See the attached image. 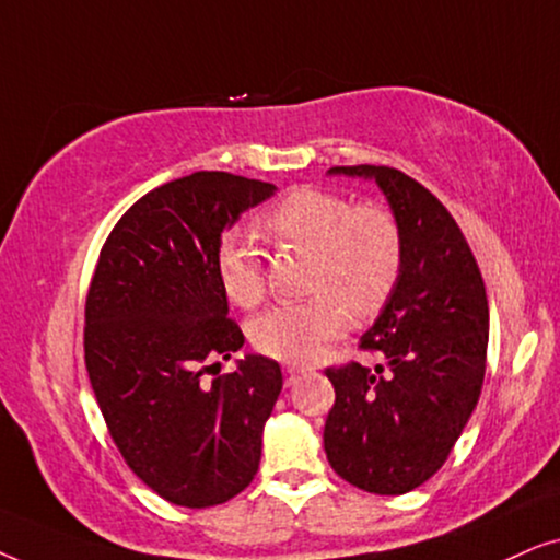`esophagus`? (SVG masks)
<instances>
[{"instance_id": "obj_1", "label": "esophagus", "mask_w": 560, "mask_h": 560, "mask_svg": "<svg viewBox=\"0 0 560 560\" xmlns=\"http://www.w3.org/2000/svg\"><path fill=\"white\" fill-rule=\"evenodd\" d=\"M301 372H305V366H303V364H285V374H288V385H290V382H293V377H295V374H301Z\"/></svg>"}]
</instances>
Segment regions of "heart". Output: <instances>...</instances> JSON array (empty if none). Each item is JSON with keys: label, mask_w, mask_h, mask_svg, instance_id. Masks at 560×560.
I'll return each mask as SVG.
<instances>
[{"label": "heart", "mask_w": 560, "mask_h": 560, "mask_svg": "<svg viewBox=\"0 0 560 560\" xmlns=\"http://www.w3.org/2000/svg\"><path fill=\"white\" fill-rule=\"evenodd\" d=\"M267 234L311 257L305 288L313 295L275 305L249 326L252 343L272 359L305 362L336 339L349 316L370 320L385 308L402 275L400 221L387 206L354 203L339 190L298 186L265 213ZM217 278L229 301L255 308L265 301L262 265L240 234L217 247Z\"/></svg>", "instance_id": "obj_1"}]
</instances>
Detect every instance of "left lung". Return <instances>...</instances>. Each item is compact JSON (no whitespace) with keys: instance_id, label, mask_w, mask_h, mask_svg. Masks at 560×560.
I'll list each match as a JSON object with an SVG mask.
<instances>
[{"instance_id":"8db88e82","label":"left lung","mask_w":560,"mask_h":560,"mask_svg":"<svg viewBox=\"0 0 560 560\" xmlns=\"http://www.w3.org/2000/svg\"><path fill=\"white\" fill-rule=\"evenodd\" d=\"M331 173L374 178L400 221L402 275L359 349L382 364L326 366L336 389L324 428L331 469L364 492L405 494L446 464L487 372L489 305L469 242L425 186L387 165Z\"/></svg>"}]
</instances>
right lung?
Returning a JSON list of instances; mask_svg holds the SVG:
<instances>
[{"mask_svg": "<svg viewBox=\"0 0 560 560\" xmlns=\"http://www.w3.org/2000/svg\"><path fill=\"white\" fill-rule=\"evenodd\" d=\"M272 190L221 171L152 188L91 278L83 351L98 410L129 469L180 508L229 502L259 469L280 364L247 357L211 385L203 374L244 343L217 278L221 234Z\"/></svg>", "mask_w": 560, "mask_h": 560, "instance_id": "add662e5", "label": "right lung"}]
</instances>
